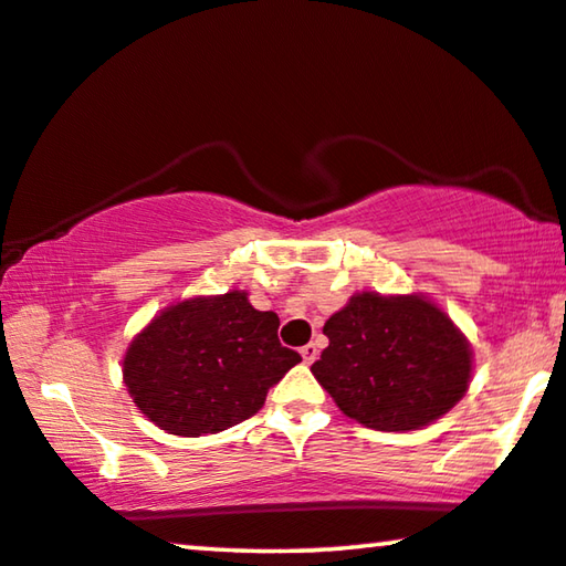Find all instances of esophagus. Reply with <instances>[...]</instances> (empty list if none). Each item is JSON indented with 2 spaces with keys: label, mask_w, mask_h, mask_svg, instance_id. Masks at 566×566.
<instances>
[{
  "label": "esophagus",
  "mask_w": 566,
  "mask_h": 566,
  "mask_svg": "<svg viewBox=\"0 0 566 566\" xmlns=\"http://www.w3.org/2000/svg\"><path fill=\"white\" fill-rule=\"evenodd\" d=\"M300 353H302V360H304V363H307V365H312V363H315V360H317L319 349H317V345H315V343H310V345H304V347L300 349Z\"/></svg>",
  "instance_id": "obj_1"
}]
</instances>
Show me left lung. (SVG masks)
<instances>
[{"label": "left lung", "mask_w": 566, "mask_h": 566, "mask_svg": "<svg viewBox=\"0 0 566 566\" xmlns=\"http://www.w3.org/2000/svg\"><path fill=\"white\" fill-rule=\"evenodd\" d=\"M312 375L347 418L375 430H418L446 416L471 382V347L420 294L360 292L335 312Z\"/></svg>", "instance_id": "1"}]
</instances>
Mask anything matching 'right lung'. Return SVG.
Here are the masks:
<instances>
[{
	"instance_id": "obj_1",
	"label": "right lung",
	"mask_w": 566,
	"mask_h": 566,
	"mask_svg": "<svg viewBox=\"0 0 566 566\" xmlns=\"http://www.w3.org/2000/svg\"><path fill=\"white\" fill-rule=\"evenodd\" d=\"M280 317L247 292L193 297L166 307L123 357L138 410L174 436L219 433L264 406L269 388L302 363L276 337Z\"/></svg>"
}]
</instances>
